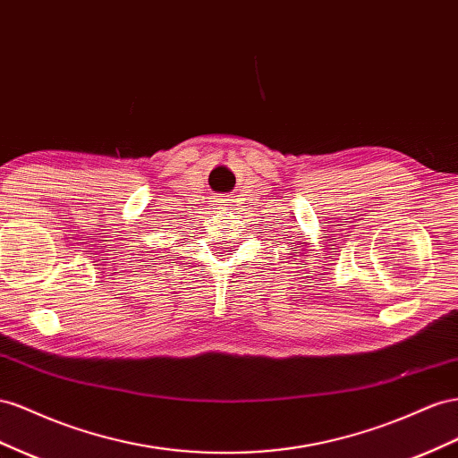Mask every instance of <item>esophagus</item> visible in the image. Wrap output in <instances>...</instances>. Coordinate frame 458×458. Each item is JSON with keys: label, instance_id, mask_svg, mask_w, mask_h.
<instances>
[{"label": "esophagus", "instance_id": "1", "mask_svg": "<svg viewBox=\"0 0 458 458\" xmlns=\"http://www.w3.org/2000/svg\"><path fill=\"white\" fill-rule=\"evenodd\" d=\"M233 202H231V199H219L217 200V206H219V209H224V208H227V206H231Z\"/></svg>", "mask_w": 458, "mask_h": 458}]
</instances>
